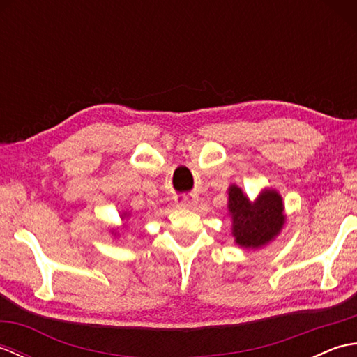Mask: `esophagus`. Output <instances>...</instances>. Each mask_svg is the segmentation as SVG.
Here are the masks:
<instances>
[{
	"mask_svg": "<svg viewBox=\"0 0 357 357\" xmlns=\"http://www.w3.org/2000/svg\"><path fill=\"white\" fill-rule=\"evenodd\" d=\"M184 208H188V210H195L196 208V202H183L181 204Z\"/></svg>",
	"mask_w": 357,
	"mask_h": 357,
	"instance_id": "1",
	"label": "esophagus"
}]
</instances>
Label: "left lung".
Returning <instances> with one entry per match:
<instances>
[{
    "instance_id": "8db88e82",
    "label": "left lung",
    "mask_w": 357,
    "mask_h": 357,
    "mask_svg": "<svg viewBox=\"0 0 357 357\" xmlns=\"http://www.w3.org/2000/svg\"><path fill=\"white\" fill-rule=\"evenodd\" d=\"M227 208L234 242L244 250L262 248L275 241L287 221L282 196L275 188H262L252 201L239 185L231 184Z\"/></svg>"
}]
</instances>
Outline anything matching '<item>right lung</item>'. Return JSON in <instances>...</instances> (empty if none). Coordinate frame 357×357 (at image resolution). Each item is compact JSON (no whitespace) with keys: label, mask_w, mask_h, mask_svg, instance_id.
<instances>
[{"label":"right lung","mask_w":357,"mask_h":357,"mask_svg":"<svg viewBox=\"0 0 357 357\" xmlns=\"http://www.w3.org/2000/svg\"><path fill=\"white\" fill-rule=\"evenodd\" d=\"M128 218H130V213H128V211H123V215H121V221H123V225L119 227H113V229H110V233H112V236H115V238H119L121 236V234L119 233V230H121V233H123V230H126L127 229V221H128Z\"/></svg>","instance_id":"right-lung-1"}]
</instances>
